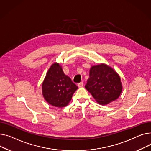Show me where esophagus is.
Segmentation results:
<instances>
[{
	"instance_id": "1",
	"label": "esophagus",
	"mask_w": 151,
	"mask_h": 151,
	"mask_svg": "<svg viewBox=\"0 0 151 151\" xmlns=\"http://www.w3.org/2000/svg\"><path fill=\"white\" fill-rule=\"evenodd\" d=\"M83 86V83L82 82H80L79 83H78V87H82Z\"/></svg>"
}]
</instances>
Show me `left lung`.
Returning <instances> with one entry per match:
<instances>
[{
	"mask_svg": "<svg viewBox=\"0 0 151 151\" xmlns=\"http://www.w3.org/2000/svg\"><path fill=\"white\" fill-rule=\"evenodd\" d=\"M85 88L97 103L105 105L118 98L122 85L119 74L107 65L101 63L91 67Z\"/></svg>",
	"mask_w": 151,
	"mask_h": 151,
	"instance_id": "1",
	"label": "left lung"
}]
</instances>
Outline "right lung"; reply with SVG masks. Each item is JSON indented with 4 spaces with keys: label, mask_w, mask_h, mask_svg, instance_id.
<instances>
[{
    "label": "right lung",
    "mask_w": 151,
    "mask_h": 151,
    "mask_svg": "<svg viewBox=\"0 0 151 151\" xmlns=\"http://www.w3.org/2000/svg\"><path fill=\"white\" fill-rule=\"evenodd\" d=\"M78 86L65 75L58 63H53L42 84V96L50 105L58 108L66 107L71 101Z\"/></svg>",
    "instance_id": "obj_1"
}]
</instances>
